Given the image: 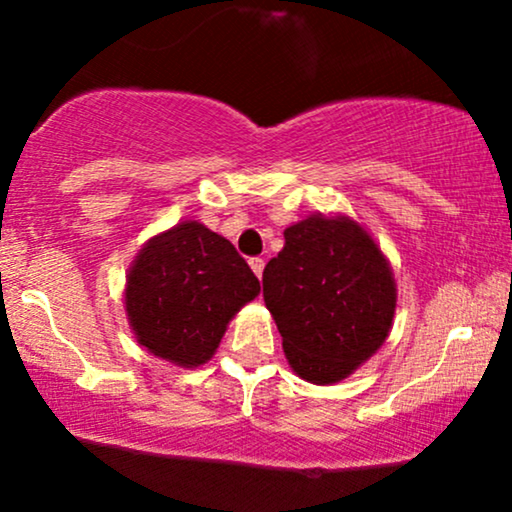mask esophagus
<instances>
[{"mask_svg": "<svg viewBox=\"0 0 512 512\" xmlns=\"http://www.w3.org/2000/svg\"><path fill=\"white\" fill-rule=\"evenodd\" d=\"M250 269H252V272H255L257 279H260L262 272H264V260H262V257H252V260H250Z\"/></svg>", "mask_w": 512, "mask_h": 512, "instance_id": "34e87169", "label": "esophagus"}]
</instances>
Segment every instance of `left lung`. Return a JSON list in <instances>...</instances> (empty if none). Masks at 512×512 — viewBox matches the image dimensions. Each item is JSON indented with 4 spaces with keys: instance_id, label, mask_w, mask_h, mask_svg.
Instances as JSON below:
<instances>
[{
    "instance_id": "8db88e82",
    "label": "left lung",
    "mask_w": 512,
    "mask_h": 512,
    "mask_svg": "<svg viewBox=\"0 0 512 512\" xmlns=\"http://www.w3.org/2000/svg\"><path fill=\"white\" fill-rule=\"evenodd\" d=\"M262 296L298 378L332 385L383 346L397 308L390 262L373 236L337 214H310L284 231Z\"/></svg>"
}]
</instances>
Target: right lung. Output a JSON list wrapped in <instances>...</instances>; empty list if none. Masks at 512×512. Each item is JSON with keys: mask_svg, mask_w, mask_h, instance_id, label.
I'll return each instance as SVG.
<instances>
[{"mask_svg": "<svg viewBox=\"0 0 512 512\" xmlns=\"http://www.w3.org/2000/svg\"><path fill=\"white\" fill-rule=\"evenodd\" d=\"M260 281L231 240L199 221L149 238L127 272L125 310L137 342L180 368L204 366Z\"/></svg>", "mask_w": 512, "mask_h": 512, "instance_id": "1", "label": "right lung"}]
</instances>
